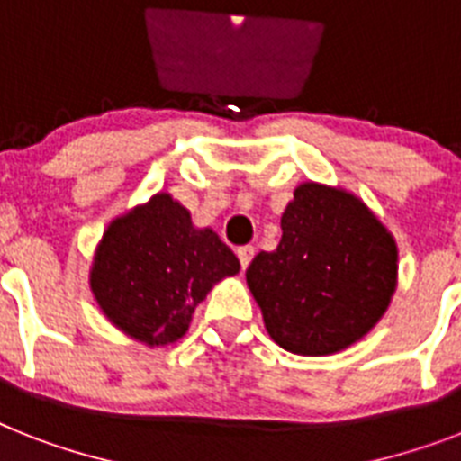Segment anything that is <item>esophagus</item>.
I'll use <instances>...</instances> for the list:
<instances>
[{
  "mask_svg": "<svg viewBox=\"0 0 461 461\" xmlns=\"http://www.w3.org/2000/svg\"><path fill=\"white\" fill-rule=\"evenodd\" d=\"M237 256H239V263H241V267L246 269L250 265V260H253V256H256V249H253V246H239Z\"/></svg>",
  "mask_w": 461,
  "mask_h": 461,
  "instance_id": "34e87169",
  "label": "esophagus"
}]
</instances>
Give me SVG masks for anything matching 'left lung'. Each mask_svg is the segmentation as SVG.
<instances>
[{
	"label": "left lung",
	"mask_w": 461,
	"mask_h": 461,
	"mask_svg": "<svg viewBox=\"0 0 461 461\" xmlns=\"http://www.w3.org/2000/svg\"><path fill=\"white\" fill-rule=\"evenodd\" d=\"M395 275V241L365 203L308 182L284 211L276 250L253 258L246 282L275 343L295 355H329L381 320Z\"/></svg>",
	"instance_id": "8db88e82"
}]
</instances>
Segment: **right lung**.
Masks as SVG:
<instances>
[{
    "mask_svg": "<svg viewBox=\"0 0 461 461\" xmlns=\"http://www.w3.org/2000/svg\"><path fill=\"white\" fill-rule=\"evenodd\" d=\"M239 260L212 230H194L192 215L167 194L111 222L92 267L96 303L115 327L163 346L182 339L194 310Z\"/></svg>",
    "mask_w": 461,
    "mask_h": 461,
    "instance_id": "right-lung-1",
    "label": "right lung"
}]
</instances>
